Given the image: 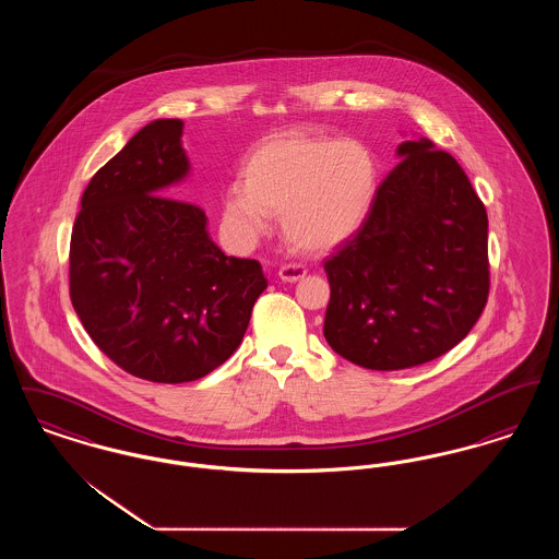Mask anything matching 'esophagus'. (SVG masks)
<instances>
[{
    "label": "esophagus",
    "mask_w": 559,
    "mask_h": 559,
    "mask_svg": "<svg viewBox=\"0 0 559 559\" xmlns=\"http://www.w3.org/2000/svg\"><path fill=\"white\" fill-rule=\"evenodd\" d=\"M306 272L308 270L301 266V264H285V266L278 270V276L285 283H297V281H301L306 276Z\"/></svg>",
    "instance_id": "obj_1"
}]
</instances>
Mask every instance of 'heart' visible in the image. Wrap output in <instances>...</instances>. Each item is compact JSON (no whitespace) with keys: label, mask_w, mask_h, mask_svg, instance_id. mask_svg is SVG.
Masks as SVG:
<instances>
[{"label":"heart","mask_w":559,"mask_h":559,"mask_svg":"<svg viewBox=\"0 0 559 559\" xmlns=\"http://www.w3.org/2000/svg\"><path fill=\"white\" fill-rule=\"evenodd\" d=\"M242 182L224 194V217L240 240L266 233L281 213V233L301 253H326L352 239L371 213L377 169L356 140L295 132L253 146Z\"/></svg>","instance_id":"b5f03b06"}]
</instances>
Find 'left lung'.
<instances>
[{
	"label": "left lung",
	"instance_id": "1",
	"mask_svg": "<svg viewBox=\"0 0 559 559\" xmlns=\"http://www.w3.org/2000/svg\"><path fill=\"white\" fill-rule=\"evenodd\" d=\"M362 228L324 262V340L349 362L400 371L456 346L488 299V217L427 138L399 146Z\"/></svg>",
	"mask_w": 559,
	"mask_h": 559
}]
</instances>
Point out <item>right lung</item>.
Listing matches in <instances>:
<instances>
[{"mask_svg":"<svg viewBox=\"0 0 559 559\" xmlns=\"http://www.w3.org/2000/svg\"><path fill=\"white\" fill-rule=\"evenodd\" d=\"M180 119H157L96 171L71 235V301L92 342L133 377L185 383L240 346L267 287L228 258L174 188L190 171Z\"/></svg>","mask_w":559,"mask_h":559,"instance_id":"add662e5","label":"right lung"}]
</instances>
